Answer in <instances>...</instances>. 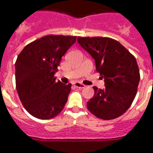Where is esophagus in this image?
I'll return each mask as SVG.
<instances>
[{
    "mask_svg": "<svg viewBox=\"0 0 153 153\" xmlns=\"http://www.w3.org/2000/svg\"><path fill=\"white\" fill-rule=\"evenodd\" d=\"M74 86L76 87V88H85V85L83 84H81V83L80 82H75L74 83Z\"/></svg>",
    "mask_w": 153,
    "mask_h": 153,
    "instance_id": "obj_1",
    "label": "esophagus"
}]
</instances>
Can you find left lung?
Returning a JSON list of instances; mask_svg holds the SVG:
<instances>
[{
    "mask_svg": "<svg viewBox=\"0 0 153 153\" xmlns=\"http://www.w3.org/2000/svg\"><path fill=\"white\" fill-rule=\"evenodd\" d=\"M77 41L95 60L96 71L104 79V89L93 87L95 94L87 102L88 109L101 119L118 118L136 96L140 81L136 58L120 42L109 38L78 37Z\"/></svg>",
    "mask_w": 153,
    "mask_h": 153,
    "instance_id": "left-lung-1",
    "label": "left lung"
}]
</instances>
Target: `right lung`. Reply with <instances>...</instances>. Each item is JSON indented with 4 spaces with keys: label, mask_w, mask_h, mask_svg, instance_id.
<instances>
[{
    "label": "right lung",
    "mask_w": 153,
    "mask_h": 153,
    "mask_svg": "<svg viewBox=\"0 0 153 153\" xmlns=\"http://www.w3.org/2000/svg\"><path fill=\"white\" fill-rule=\"evenodd\" d=\"M76 40V36L46 35L27 45L17 57V92L24 108L35 118L50 119L64 108L72 85L56 82L53 76Z\"/></svg>",
    "instance_id": "add662e5"
}]
</instances>
